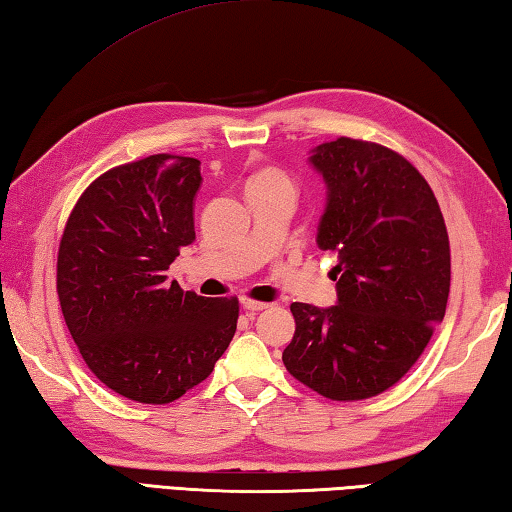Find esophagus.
Returning a JSON list of instances; mask_svg holds the SVG:
<instances>
[{"label": "esophagus", "instance_id": "esophagus-1", "mask_svg": "<svg viewBox=\"0 0 512 512\" xmlns=\"http://www.w3.org/2000/svg\"><path fill=\"white\" fill-rule=\"evenodd\" d=\"M241 306H244V309L248 311V313H255V311H264V309H268V302H257V300H250V297H244V300H241Z\"/></svg>", "mask_w": 512, "mask_h": 512}]
</instances>
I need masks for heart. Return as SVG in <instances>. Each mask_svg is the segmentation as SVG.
Masks as SVG:
<instances>
[{
	"label": "heart",
	"mask_w": 512,
	"mask_h": 512,
	"mask_svg": "<svg viewBox=\"0 0 512 512\" xmlns=\"http://www.w3.org/2000/svg\"><path fill=\"white\" fill-rule=\"evenodd\" d=\"M277 179H286V176L280 170H275V167H264V170H259L257 174H253V179L248 181V185L266 183V181H277Z\"/></svg>",
	"instance_id": "1"
}]
</instances>
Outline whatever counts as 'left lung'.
<instances>
[{
	"instance_id": "1",
	"label": "left lung",
	"mask_w": 512,
	"mask_h": 512,
	"mask_svg": "<svg viewBox=\"0 0 512 512\" xmlns=\"http://www.w3.org/2000/svg\"><path fill=\"white\" fill-rule=\"evenodd\" d=\"M329 199L318 246L338 255L331 309L293 302L288 374L331 401L394 387L421 358L450 293V239L423 174L385 145L340 136L313 150Z\"/></svg>"
}]
</instances>
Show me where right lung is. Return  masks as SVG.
Returning <instances> with one entry per match:
<instances>
[{
	"label": "right lung",
	"instance_id": "add662e5",
	"mask_svg": "<svg viewBox=\"0 0 512 512\" xmlns=\"http://www.w3.org/2000/svg\"><path fill=\"white\" fill-rule=\"evenodd\" d=\"M199 161L152 154L111 167L80 194L58 250V297L82 360L102 385L165 405L203 383L237 331V297L167 282L194 241Z\"/></svg>",
	"mask_w": 512,
	"mask_h": 512
}]
</instances>
